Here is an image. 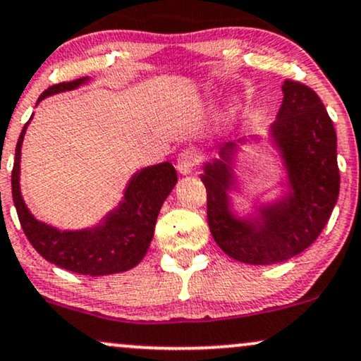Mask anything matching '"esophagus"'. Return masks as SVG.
I'll return each mask as SVG.
<instances>
[{
    "instance_id": "esophagus-1",
    "label": "esophagus",
    "mask_w": 361,
    "mask_h": 361,
    "mask_svg": "<svg viewBox=\"0 0 361 361\" xmlns=\"http://www.w3.org/2000/svg\"><path fill=\"white\" fill-rule=\"evenodd\" d=\"M200 163V157L195 149H185L180 153V157L176 159V168L181 175H188L196 168Z\"/></svg>"
}]
</instances>
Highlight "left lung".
<instances>
[{"instance_id":"1","label":"left lung","mask_w":361,"mask_h":361,"mask_svg":"<svg viewBox=\"0 0 361 361\" xmlns=\"http://www.w3.org/2000/svg\"><path fill=\"white\" fill-rule=\"evenodd\" d=\"M281 91L270 138L286 171L285 195L258 207L253 216L233 213L231 161L245 138L223 145L220 158L203 168L209 231L223 252L241 263L273 264L302 253L322 233L338 200L336 133L322 99L298 81L285 80Z\"/></svg>"}]
</instances>
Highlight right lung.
<instances>
[{"mask_svg": "<svg viewBox=\"0 0 361 361\" xmlns=\"http://www.w3.org/2000/svg\"><path fill=\"white\" fill-rule=\"evenodd\" d=\"M88 80L80 78L49 86L41 93L38 103L61 91L76 90ZM30 121L23 126L18 138L15 165L11 171L13 202L26 238L44 259L68 271L102 276L131 270L148 252L159 209L178 181L175 168L171 163L165 161L136 171L126 186L120 204L97 226L75 231L58 230L36 220L21 196V145Z\"/></svg>", "mask_w": 361, "mask_h": 361, "instance_id": "right-lung-1", "label": "right lung"}]
</instances>
